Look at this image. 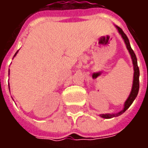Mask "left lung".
I'll use <instances>...</instances> for the list:
<instances>
[{"instance_id":"left-lung-1","label":"left lung","mask_w":148,"mask_h":148,"mask_svg":"<svg viewBox=\"0 0 148 148\" xmlns=\"http://www.w3.org/2000/svg\"><path fill=\"white\" fill-rule=\"evenodd\" d=\"M116 28H117L119 33L121 34V36H122L123 39H124V42H125V45L127 47V49L129 54L131 55V58H132V64H133V68H134V74H133V82H132V90H131V93L129 94V96L127 97V99L126 100V101L124 102V109H122L121 111H120L119 112H116V113H106V114H101L100 116L102 118H106V119H109V118L116 117V116H118L120 115L123 114L124 112L126 111L130 106L132 104V102L134 101V100L136 99V97H137V94H138V92H139V89H140V81H139V77H140V70H139V67H138V65H137V58L136 56L134 53L133 50L132 49L130 45V42H129V40L127 39V36L124 34V32H123V30L121 29V27L116 26Z\"/></svg>"}]
</instances>
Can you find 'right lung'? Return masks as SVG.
<instances>
[{
    "label": "right lung",
    "mask_w": 148,
    "mask_h": 148,
    "mask_svg": "<svg viewBox=\"0 0 148 148\" xmlns=\"http://www.w3.org/2000/svg\"><path fill=\"white\" fill-rule=\"evenodd\" d=\"M17 52H18V51H16V54H15L14 56H16V54H17Z\"/></svg>",
    "instance_id": "add662e5"
}]
</instances>
